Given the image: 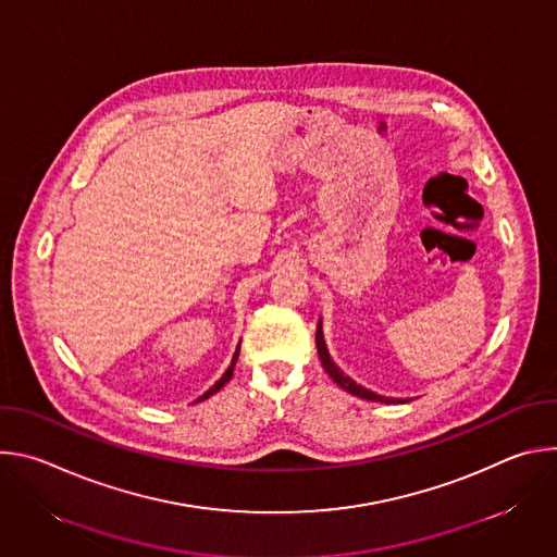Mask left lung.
<instances>
[{
	"label": "left lung",
	"instance_id": "obj_1",
	"mask_svg": "<svg viewBox=\"0 0 557 557\" xmlns=\"http://www.w3.org/2000/svg\"><path fill=\"white\" fill-rule=\"evenodd\" d=\"M314 342H317V352H320V359H322L324 370H326V372L331 374V379H333L339 387H344L346 392H350V394L359 396V399H366V401H379V404H399V401H401V404H408V401H412V399H392V396H381V394H376V392H372V389H368V387L359 385V383H357V381H352L348 374H344V372L339 370V366L333 361L331 352H329V346H326V342H324L322 320H320V324H317Z\"/></svg>",
	"mask_w": 557,
	"mask_h": 557
}]
</instances>
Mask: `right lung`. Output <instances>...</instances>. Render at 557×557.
I'll return each instance as SVG.
<instances>
[{"label":"right lung","mask_w":557,"mask_h":557,"mask_svg":"<svg viewBox=\"0 0 557 557\" xmlns=\"http://www.w3.org/2000/svg\"><path fill=\"white\" fill-rule=\"evenodd\" d=\"M237 355H240V346H237V350H235V355H233V359H231V366L224 370V374H222V376H220V379H218V381H215V383H213V385H211V387H209V389H207V392L200 396L198 401H205V399H209L211 394H215V392H218V389H220L224 383H228V381H231V376H233V368H235V361H237Z\"/></svg>","instance_id":"right-lung-1"}]
</instances>
